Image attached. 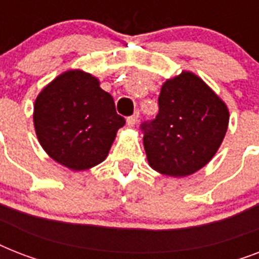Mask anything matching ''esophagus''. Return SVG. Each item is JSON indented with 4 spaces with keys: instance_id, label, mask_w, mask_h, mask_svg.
Here are the masks:
<instances>
[{
    "instance_id": "34e87169",
    "label": "esophagus",
    "mask_w": 259,
    "mask_h": 259,
    "mask_svg": "<svg viewBox=\"0 0 259 259\" xmlns=\"http://www.w3.org/2000/svg\"><path fill=\"white\" fill-rule=\"evenodd\" d=\"M137 121H138V111H136L132 117H129L127 119H126V123H127V126H130V127H133V126L137 123Z\"/></svg>"
}]
</instances>
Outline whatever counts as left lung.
I'll return each instance as SVG.
<instances>
[{
    "instance_id": "obj_1",
    "label": "left lung",
    "mask_w": 259,
    "mask_h": 259,
    "mask_svg": "<svg viewBox=\"0 0 259 259\" xmlns=\"http://www.w3.org/2000/svg\"><path fill=\"white\" fill-rule=\"evenodd\" d=\"M229 109L199 76L183 71L168 79L158 97V114L144 122L149 165L172 177L189 176L215 156L229 127Z\"/></svg>"
}]
</instances>
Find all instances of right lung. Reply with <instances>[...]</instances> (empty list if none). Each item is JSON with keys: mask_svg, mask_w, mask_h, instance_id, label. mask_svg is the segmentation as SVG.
Returning <instances> with one entry per match:
<instances>
[{"mask_svg": "<svg viewBox=\"0 0 259 259\" xmlns=\"http://www.w3.org/2000/svg\"><path fill=\"white\" fill-rule=\"evenodd\" d=\"M33 123L40 145L59 164L84 170L109 154L125 118L99 80L80 70L59 75L34 101Z\"/></svg>", "mask_w": 259, "mask_h": 259, "instance_id": "obj_1", "label": "right lung"}]
</instances>
